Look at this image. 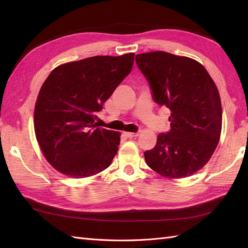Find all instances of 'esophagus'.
Masks as SVG:
<instances>
[{
    "mask_svg": "<svg viewBox=\"0 0 248 248\" xmlns=\"http://www.w3.org/2000/svg\"><path fill=\"white\" fill-rule=\"evenodd\" d=\"M124 134H125V136H126L127 138L131 139V138L138 137V136H139V132H124Z\"/></svg>",
    "mask_w": 248,
    "mask_h": 248,
    "instance_id": "34e87169",
    "label": "esophagus"
}]
</instances>
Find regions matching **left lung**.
Masks as SVG:
<instances>
[{
  "label": "left lung",
  "mask_w": 248,
  "mask_h": 248,
  "mask_svg": "<svg viewBox=\"0 0 248 248\" xmlns=\"http://www.w3.org/2000/svg\"><path fill=\"white\" fill-rule=\"evenodd\" d=\"M153 99L170 110V129L158 134L144 153L148 166L167 178L193 175L211 158L221 132L218 90L205 67L187 57L166 51L137 55Z\"/></svg>",
  "instance_id": "1"
}]
</instances>
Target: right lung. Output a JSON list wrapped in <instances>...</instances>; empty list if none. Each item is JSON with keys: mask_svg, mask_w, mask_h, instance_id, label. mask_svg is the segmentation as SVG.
I'll list each match as a JSON object with an SVG mask.
<instances>
[{"mask_svg": "<svg viewBox=\"0 0 248 248\" xmlns=\"http://www.w3.org/2000/svg\"><path fill=\"white\" fill-rule=\"evenodd\" d=\"M133 61V52L87 58L58 66L43 82L34 128L44 157L57 170L78 179L109 167L120 133L99 128L96 112L130 73Z\"/></svg>", "mask_w": 248, "mask_h": 248, "instance_id": "add662e5", "label": "right lung"}]
</instances>
